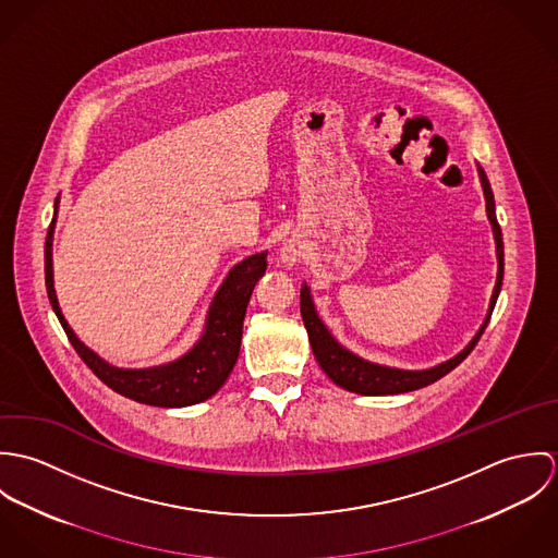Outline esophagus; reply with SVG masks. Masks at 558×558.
Listing matches in <instances>:
<instances>
[{
	"label": "esophagus",
	"mask_w": 558,
	"mask_h": 558,
	"mask_svg": "<svg viewBox=\"0 0 558 558\" xmlns=\"http://www.w3.org/2000/svg\"><path fill=\"white\" fill-rule=\"evenodd\" d=\"M281 255H283V262H294L296 259V251L292 246H286Z\"/></svg>",
	"instance_id": "obj_1"
}]
</instances>
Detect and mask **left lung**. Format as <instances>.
I'll return each instance as SVG.
<instances>
[{
    "instance_id": "1",
    "label": "left lung",
    "mask_w": 558,
    "mask_h": 558,
    "mask_svg": "<svg viewBox=\"0 0 558 558\" xmlns=\"http://www.w3.org/2000/svg\"><path fill=\"white\" fill-rule=\"evenodd\" d=\"M478 180L483 186V195H485V210H487V219L492 223V232L496 240V259H498V275H496V286L492 292V301H489V310L487 316L483 319L477 335L473 337V341L453 359L429 367V369H418V372H408V369H398V367H387V365H378V363H369L356 354H352L350 350H345L326 328V324L319 319L314 299H312V290L307 283H303L301 288V316L305 322L307 335H310V343L314 350V356L319 363V367L324 369V374L341 389L350 391V393H359V396H398V393H408V391H416L423 389L436 380H440L442 376H447L451 369H456L477 345L487 322L492 318L496 299L500 294V286H502V272H505V253H502V232L500 226L496 221V208H494V193L492 186L487 182L485 171L478 167Z\"/></svg>"
}]
</instances>
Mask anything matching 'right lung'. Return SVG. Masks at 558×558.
Here are the masks:
<instances>
[{
	"label": "right lung",
	"mask_w": 558,
	"mask_h": 558,
	"mask_svg": "<svg viewBox=\"0 0 558 558\" xmlns=\"http://www.w3.org/2000/svg\"><path fill=\"white\" fill-rule=\"evenodd\" d=\"M49 226L45 242V283L51 307L60 319L69 341L77 350L83 363L102 380L109 389L124 398L135 399L140 403L159 405V408H182L193 405L204 399L213 398L230 378L239 361L240 339H242V319L257 279L266 272V251L255 253L236 264L221 288L217 290L208 318L199 341L180 359L165 363L159 367L146 369H120L102 361L96 352L83 345L69 322L62 316L56 288H53V230L58 217Z\"/></svg>",
	"instance_id": "obj_1"
}]
</instances>
